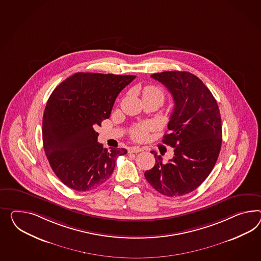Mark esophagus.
<instances>
[{"mask_svg":"<svg viewBox=\"0 0 261 261\" xmlns=\"http://www.w3.org/2000/svg\"><path fill=\"white\" fill-rule=\"evenodd\" d=\"M142 150H143V148H141V147H130V148L128 149V152H129V153H138V152H140Z\"/></svg>","mask_w":261,"mask_h":261,"instance_id":"esophagus-1","label":"esophagus"}]
</instances>
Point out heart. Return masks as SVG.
I'll use <instances>...</instances> for the list:
<instances>
[{"label": "heart", "instance_id": "b5f03b06", "mask_svg": "<svg viewBox=\"0 0 261 261\" xmlns=\"http://www.w3.org/2000/svg\"><path fill=\"white\" fill-rule=\"evenodd\" d=\"M143 96H155L160 98L161 100L164 99V93L160 88L155 86H147L143 91ZM151 128V126L148 124H141L133 129V137L138 141L145 140L147 138V132Z\"/></svg>", "mask_w": 261, "mask_h": 261}]
</instances>
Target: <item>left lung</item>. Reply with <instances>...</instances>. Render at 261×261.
I'll return each mask as SVG.
<instances>
[{"label": "left lung", "mask_w": 261, "mask_h": 261, "mask_svg": "<svg viewBox=\"0 0 261 261\" xmlns=\"http://www.w3.org/2000/svg\"><path fill=\"white\" fill-rule=\"evenodd\" d=\"M171 93L174 109L162 142L174 147V156L163 164L151 151L155 166L145 178L156 191L167 197L190 193L208 177L221 151L222 130L217 101L203 82L188 72L151 74Z\"/></svg>", "instance_id": "left-lung-1"}]
</instances>
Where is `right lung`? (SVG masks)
Wrapping results in <instances>:
<instances>
[{
	"label": "right lung",
	"mask_w": 261,
	"mask_h": 261,
	"mask_svg": "<svg viewBox=\"0 0 261 261\" xmlns=\"http://www.w3.org/2000/svg\"><path fill=\"white\" fill-rule=\"evenodd\" d=\"M135 75L76 73L61 82L47 101L42 140L54 172L76 191L100 187L111 177L126 148L108 150L94 130L108 119L114 101Z\"/></svg>",
	"instance_id": "right-lung-1"
}]
</instances>
